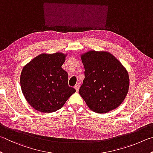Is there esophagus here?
Wrapping results in <instances>:
<instances>
[{"instance_id": "34e87169", "label": "esophagus", "mask_w": 153, "mask_h": 153, "mask_svg": "<svg viewBox=\"0 0 153 153\" xmlns=\"http://www.w3.org/2000/svg\"><path fill=\"white\" fill-rule=\"evenodd\" d=\"M79 85H75V86H74V89H76V91H79Z\"/></svg>"}]
</instances>
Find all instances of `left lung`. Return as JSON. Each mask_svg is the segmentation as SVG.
Wrapping results in <instances>:
<instances>
[{"label": "left lung", "mask_w": 153, "mask_h": 153, "mask_svg": "<svg viewBox=\"0 0 153 153\" xmlns=\"http://www.w3.org/2000/svg\"><path fill=\"white\" fill-rule=\"evenodd\" d=\"M85 79L79 94L93 111L104 114L119 107L129 89L124 66L111 53L91 50L81 55Z\"/></svg>", "instance_id": "obj_1"}]
</instances>
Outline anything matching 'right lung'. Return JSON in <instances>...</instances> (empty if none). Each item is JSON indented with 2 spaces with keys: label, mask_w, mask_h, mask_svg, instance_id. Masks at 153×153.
<instances>
[{
  "label": "right lung",
  "mask_w": 153,
  "mask_h": 153,
  "mask_svg": "<svg viewBox=\"0 0 153 153\" xmlns=\"http://www.w3.org/2000/svg\"><path fill=\"white\" fill-rule=\"evenodd\" d=\"M66 56L60 52L42 53L23 67L21 90L27 101L37 111H57L76 92L68 86V73L61 67Z\"/></svg>",
  "instance_id": "obj_1"
}]
</instances>
